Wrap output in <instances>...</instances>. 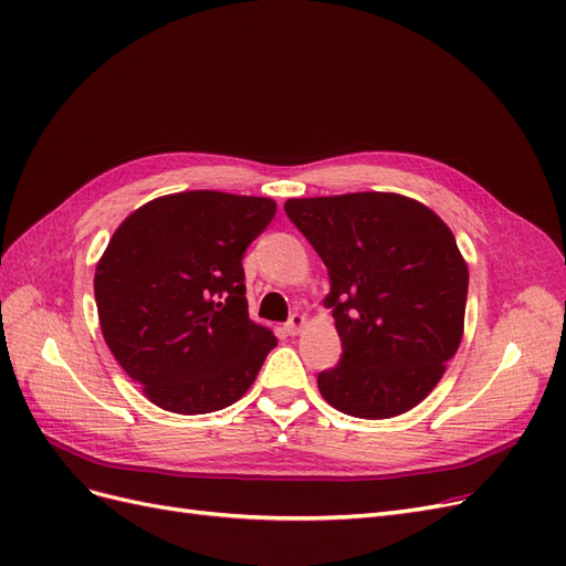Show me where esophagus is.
Here are the masks:
<instances>
[{"label": "esophagus", "mask_w": 566, "mask_h": 566, "mask_svg": "<svg viewBox=\"0 0 566 566\" xmlns=\"http://www.w3.org/2000/svg\"><path fill=\"white\" fill-rule=\"evenodd\" d=\"M306 323V318L302 314H293L285 321V333L287 335H297L302 331V325Z\"/></svg>", "instance_id": "obj_1"}]
</instances>
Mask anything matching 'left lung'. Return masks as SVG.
Returning <instances> with one entry per match:
<instances>
[{"instance_id":"obj_1","label":"left lung","mask_w":566,"mask_h":566,"mask_svg":"<svg viewBox=\"0 0 566 566\" xmlns=\"http://www.w3.org/2000/svg\"><path fill=\"white\" fill-rule=\"evenodd\" d=\"M285 214L328 269L342 339L318 373L323 399L354 418L382 420L418 406L462 339L468 266L451 229L397 193L293 198Z\"/></svg>"}]
</instances>
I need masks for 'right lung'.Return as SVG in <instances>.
I'll return each instance as SVG.
<instances>
[{
	"label": "right lung",
	"instance_id": "add662e5",
	"mask_svg": "<svg viewBox=\"0 0 566 566\" xmlns=\"http://www.w3.org/2000/svg\"><path fill=\"white\" fill-rule=\"evenodd\" d=\"M273 214L269 198L186 191L146 202L113 233L94 276L101 331L156 406L227 408L279 345L248 316L243 271Z\"/></svg>",
	"mask_w": 566,
	"mask_h": 566
}]
</instances>
